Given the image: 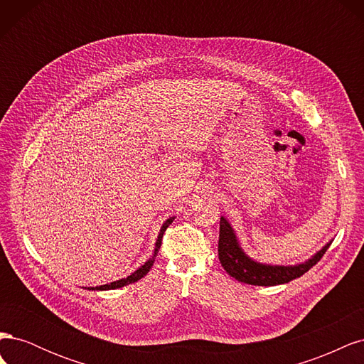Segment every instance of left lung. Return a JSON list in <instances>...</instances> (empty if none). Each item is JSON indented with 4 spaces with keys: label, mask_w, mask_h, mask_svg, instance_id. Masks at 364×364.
Segmentation results:
<instances>
[{
    "label": "left lung",
    "mask_w": 364,
    "mask_h": 364,
    "mask_svg": "<svg viewBox=\"0 0 364 364\" xmlns=\"http://www.w3.org/2000/svg\"><path fill=\"white\" fill-rule=\"evenodd\" d=\"M329 245H331V241L318 250L314 257L302 264H296V266H270V264H261L246 255L243 249L240 247L232 226L229 225L225 217L220 218L218 259L230 277L240 282L250 285H264V287H269V285L287 284L302 277L304 273H306L321 261Z\"/></svg>",
    "instance_id": "left-lung-1"
}]
</instances>
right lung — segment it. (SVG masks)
<instances>
[{
  "mask_svg": "<svg viewBox=\"0 0 364 364\" xmlns=\"http://www.w3.org/2000/svg\"><path fill=\"white\" fill-rule=\"evenodd\" d=\"M173 220H174V217H170V218L167 220V222H165V223L162 225V228H161V232H159L158 240H156L155 252H153V257H151L149 261H146L144 264H142V266H141L138 270H135V272L132 273L130 277H127V278L118 279V281H114V282H111V284H106V285H100V287H91V289H87V290H115V289H119V287H124V285L134 284V282L139 281L141 278H144L146 274L150 272V269H151V266H153V262H155V258H156V255H158L159 247H161V243H162L164 232H165V230H167V228L173 223Z\"/></svg>",
  "mask_w": 364,
  "mask_h": 364,
  "instance_id": "add662e5",
  "label": "right lung"
}]
</instances>
